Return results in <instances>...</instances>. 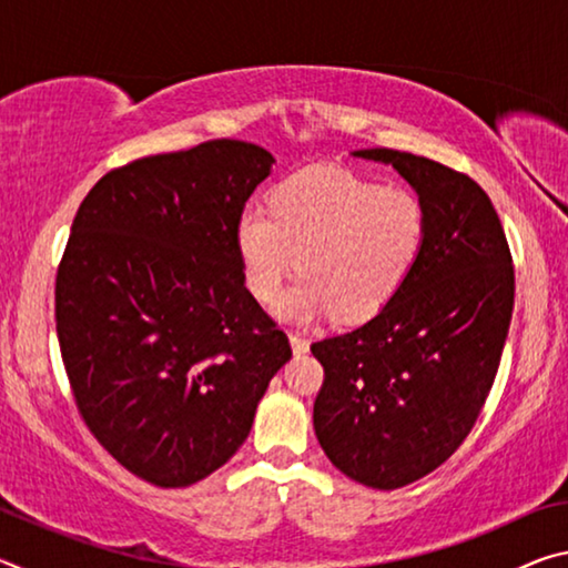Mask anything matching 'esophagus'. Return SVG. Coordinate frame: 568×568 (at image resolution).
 <instances>
[{"label": "esophagus", "mask_w": 568, "mask_h": 568, "mask_svg": "<svg viewBox=\"0 0 568 568\" xmlns=\"http://www.w3.org/2000/svg\"><path fill=\"white\" fill-rule=\"evenodd\" d=\"M291 348H293L295 355H305L307 351H311V343H307V341L303 338V335L291 333Z\"/></svg>", "instance_id": "obj_1"}]
</instances>
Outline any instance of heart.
I'll return each mask as SVG.
<instances>
[{
    "mask_svg": "<svg viewBox=\"0 0 568 568\" xmlns=\"http://www.w3.org/2000/svg\"><path fill=\"white\" fill-rule=\"evenodd\" d=\"M428 217L416 192L376 185L348 170L307 168L273 187L263 205L240 210L233 227L247 293L283 321L311 325L376 318L403 293L426 247Z\"/></svg>",
    "mask_w": 568,
    "mask_h": 568,
    "instance_id": "heart-1",
    "label": "heart"
}]
</instances>
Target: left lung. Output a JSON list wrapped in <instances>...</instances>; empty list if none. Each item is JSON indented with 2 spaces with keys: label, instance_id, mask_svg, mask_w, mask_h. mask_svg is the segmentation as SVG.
<instances>
[{
  "label": "left lung",
  "instance_id": "left-lung-1",
  "mask_svg": "<svg viewBox=\"0 0 568 568\" xmlns=\"http://www.w3.org/2000/svg\"><path fill=\"white\" fill-rule=\"evenodd\" d=\"M390 165L426 207L416 273L376 318L311 345L325 371L313 426L331 464L393 491L464 444L494 386L514 311V265L491 200L468 175L410 152Z\"/></svg>",
  "mask_w": 568,
  "mask_h": 568
}]
</instances>
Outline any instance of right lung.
I'll return each instance as SVG.
<instances>
[{
  "mask_svg": "<svg viewBox=\"0 0 568 568\" xmlns=\"http://www.w3.org/2000/svg\"><path fill=\"white\" fill-rule=\"evenodd\" d=\"M275 158L213 140L112 170L77 210L57 271V338L94 438L182 488L245 444L287 335L240 275L233 227Z\"/></svg>",
  "mask_w": 568,
  "mask_h": 568,
  "instance_id": "obj_1",
  "label": "right lung"
}]
</instances>
